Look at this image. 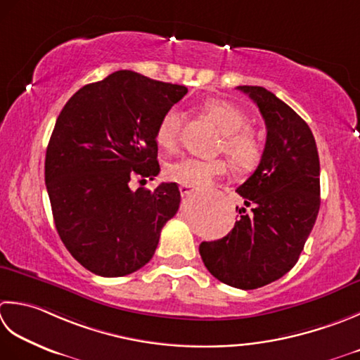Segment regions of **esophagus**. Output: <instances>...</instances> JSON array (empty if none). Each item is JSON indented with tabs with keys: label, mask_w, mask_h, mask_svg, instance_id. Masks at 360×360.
Wrapping results in <instances>:
<instances>
[{
	"label": "esophagus",
	"mask_w": 360,
	"mask_h": 360,
	"mask_svg": "<svg viewBox=\"0 0 360 360\" xmlns=\"http://www.w3.org/2000/svg\"><path fill=\"white\" fill-rule=\"evenodd\" d=\"M195 190V187L193 186H187V184H181L179 186V192H181V195L182 196H187V195H190Z\"/></svg>",
	"instance_id": "34e87169"
}]
</instances>
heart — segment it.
<instances>
[{
    "label": "heart",
    "instance_id": "b5f03b06",
    "mask_svg": "<svg viewBox=\"0 0 360 360\" xmlns=\"http://www.w3.org/2000/svg\"><path fill=\"white\" fill-rule=\"evenodd\" d=\"M204 114L223 134L218 151H223L238 168H251L260 158V148L256 134L250 131V118L242 109L228 101H209L204 104ZM184 115L176 108H170L160 117L156 128V142L165 150H172L178 143ZM228 170L226 162L221 159L200 160L182 158L170 162L165 168L168 179L193 187H204Z\"/></svg>",
    "mask_w": 360,
    "mask_h": 360
}]
</instances>
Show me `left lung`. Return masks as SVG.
<instances>
[{
	"instance_id": "left-lung-1",
	"label": "left lung",
	"mask_w": 360,
	"mask_h": 360,
	"mask_svg": "<svg viewBox=\"0 0 360 360\" xmlns=\"http://www.w3.org/2000/svg\"><path fill=\"white\" fill-rule=\"evenodd\" d=\"M262 114V159L237 193L240 218L228 236L202 242L206 269L231 287L252 290L298 262L320 209V159L314 134L290 105L264 87L238 86Z\"/></svg>"
}]
</instances>
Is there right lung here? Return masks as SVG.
<instances>
[{
  "instance_id": "1",
  "label": "right lung",
  "mask_w": 360,
  "mask_h": 360,
  "mask_svg": "<svg viewBox=\"0 0 360 360\" xmlns=\"http://www.w3.org/2000/svg\"><path fill=\"white\" fill-rule=\"evenodd\" d=\"M186 94L120 70L77 90L56 120L45 158L54 224L70 255L98 276L142 269L178 212L174 182L132 192L129 181L159 174L158 123Z\"/></svg>"
}]
</instances>
